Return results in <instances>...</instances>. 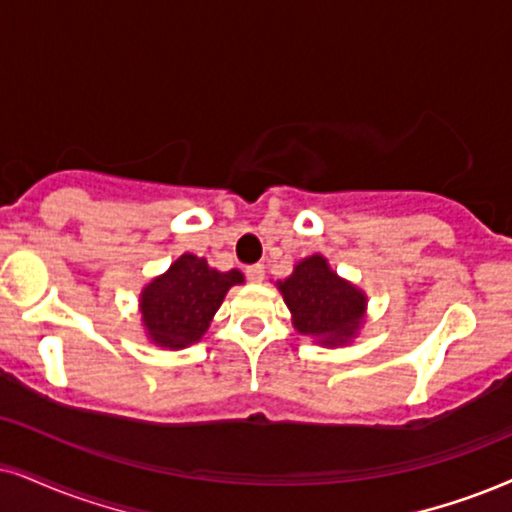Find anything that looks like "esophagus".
<instances>
[{
	"label": "esophagus",
	"mask_w": 512,
	"mask_h": 512,
	"mask_svg": "<svg viewBox=\"0 0 512 512\" xmlns=\"http://www.w3.org/2000/svg\"><path fill=\"white\" fill-rule=\"evenodd\" d=\"M245 276L252 283H262L264 281V264H252V267L245 269Z\"/></svg>",
	"instance_id": "1"
}]
</instances>
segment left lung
Instances as JSON below:
<instances>
[{
	"label": "left lung",
	"instance_id": "obj_1",
	"mask_svg": "<svg viewBox=\"0 0 512 512\" xmlns=\"http://www.w3.org/2000/svg\"><path fill=\"white\" fill-rule=\"evenodd\" d=\"M297 333L321 345H345L357 335L366 312V295L328 267L326 257L312 255L295 264L286 281H278Z\"/></svg>",
	"mask_w": 512,
	"mask_h": 512
}]
</instances>
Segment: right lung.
Wrapping results in <instances>:
<instances>
[{"mask_svg":"<svg viewBox=\"0 0 512 512\" xmlns=\"http://www.w3.org/2000/svg\"><path fill=\"white\" fill-rule=\"evenodd\" d=\"M238 269H210L203 257L181 255L163 276L141 290V321L158 347L184 349L203 338L231 286L243 283Z\"/></svg>","mask_w":512,"mask_h":512,"instance_id":"right-lung-1","label":"right lung"}]
</instances>
